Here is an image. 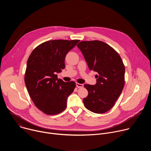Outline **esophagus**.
Returning a JSON list of instances; mask_svg holds the SVG:
<instances>
[{
  "instance_id": "esophagus-1",
  "label": "esophagus",
  "mask_w": 151,
  "mask_h": 151,
  "mask_svg": "<svg viewBox=\"0 0 151 151\" xmlns=\"http://www.w3.org/2000/svg\"><path fill=\"white\" fill-rule=\"evenodd\" d=\"M76 85L78 88H82L83 87V84L82 83H79L78 82L76 83Z\"/></svg>"
}]
</instances>
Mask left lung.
Wrapping results in <instances>:
<instances>
[{"instance_id":"8db88e82","label":"left lung","mask_w":151,"mask_h":151,"mask_svg":"<svg viewBox=\"0 0 151 151\" xmlns=\"http://www.w3.org/2000/svg\"><path fill=\"white\" fill-rule=\"evenodd\" d=\"M88 68L98 73L97 82L85 84L88 94L83 99L86 108L96 114L109 111L122 93L125 83L122 60L111 47L100 40L82 41L77 45Z\"/></svg>"}]
</instances>
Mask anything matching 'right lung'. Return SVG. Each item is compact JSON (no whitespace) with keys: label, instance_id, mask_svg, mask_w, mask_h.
Segmentation results:
<instances>
[{"label":"right lung","instance_id":"obj_1","mask_svg":"<svg viewBox=\"0 0 151 151\" xmlns=\"http://www.w3.org/2000/svg\"><path fill=\"white\" fill-rule=\"evenodd\" d=\"M79 40H52L42 43L30 55L24 81L28 93L37 108L49 115L66 109L68 97L76 87L73 81L64 82L56 73L65 68L68 52Z\"/></svg>","mask_w":151,"mask_h":151}]
</instances>
